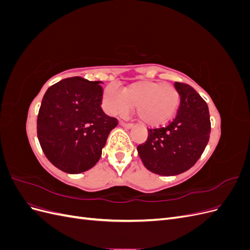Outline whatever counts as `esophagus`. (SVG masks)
Instances as JSON below:
<instances>
[{
	"instance_id": "esophagus-1",
	"label": "esophagus",
	"mask_w": 250,
	"mask_h": 250,
	"mask_svg": "<svg viewBox=\"0 0 250 250\" xmlns=\"http://www.w3.org/2000/svg\"><path fill=\"white\" fill-rule=\"evenodd\" d=\"M120 126H122V127H124V128H126V129H131V128L133 127V125L132 124H128V123H125V122H123V121H120Z\"/></svg>"
}]
</instances>
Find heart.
<instances>
[{"mask_svg":"<svg viewBox=\"0 0 250 250\" xmlns=\"http://www.w3.org/2000/svg\"><path fill=\"white\" fill-rule=\"evenodd\" d=\"M105 109L119 115L131 107L144 124L160 126L170 121L178 110L180 95L171 84L154 81H138L118 92L106 87L103 94Z\"/></svg>","mask_w":250,"mask_h":250,"instance_id":"b5f03b06","label":"heart"}]
</instances>
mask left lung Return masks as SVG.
Segmentation results:
<instances>
[{"instance_id": "obj_1", "label": "left lung", "mask_w": 250, "mask_h": 250, "mask_svg": "<svg viewBox=\"0 0 250 250\" xmlns=\"http://www.w3.org/2000/svg\"><path fill=\"white\" fill-rule=\"evenodd\" d=\"M180 95L177 115L167 127L148 129L147 141L138 146L145 167L163 176L188 171L199 160L209 140L208 104L196 90L175 82Z\"/></svg>"}]
</instances>
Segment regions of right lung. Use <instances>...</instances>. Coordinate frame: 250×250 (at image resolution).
Returning <instances> with one entry per match:
<instances>
[{
    "label": "right lung",
    "mask_w": 250,
    "mask_h": 250,
    "mask_svg": "<svg viewBox=\"0 0 250 250\" xmlns=\"http://www.w3.org/2000/svg\"><path fill=\"white\" fill-rule=\"evenodd\" d=\"M101 81L66 78L50 86L37 117V138L52 165L79 174L100 160L108 134L118 125L101 108Z\"/></svg>",
    "instance_id": "1"
}]
</instances>
